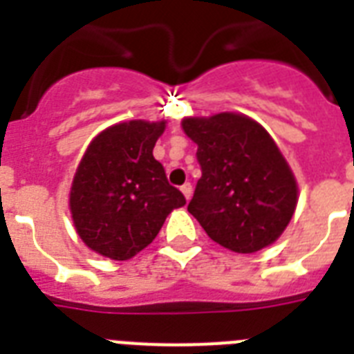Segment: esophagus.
Segmentation results:
<instances>
[{"label":"esophagus","instance_id":"esophagus-1","mask_svg":"<svg viewBox=\"0 0 354 354\" xmlns=\"http://www.w3.org/2000/svg\"><path fill=\"white\" fill-rule=\"evenodd\" d=\"M182 193H183V196H185V198H191V194H193V185H191V183H183L182 185Z\"/></svg>","mask_w":354,"mask_h":354}]
</instances>
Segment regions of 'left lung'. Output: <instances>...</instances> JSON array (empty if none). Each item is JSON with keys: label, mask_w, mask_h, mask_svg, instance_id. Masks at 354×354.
I'll list each match as a JSON object with an SVG mask.
<instances>
[{"label": "left lung", "mask_w": 354, "mask_h": 354, "mask_svg": "<svg viewBox=\"0 0 354 354\" xmlns=\"http://www.w3.org/2000/svg\"><path fill=\"white\" fill-rule=\"evenodd\" d=\"M182 127L198 145L202 169L187 211L205 233L236 253L277 241L296 209L297 185L270 133L230 112L187 118Z\"/></svg>", "instance_id": "left-lung-1"}]
</instances>
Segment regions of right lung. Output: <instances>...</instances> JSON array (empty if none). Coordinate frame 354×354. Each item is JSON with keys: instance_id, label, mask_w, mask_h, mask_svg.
Instances as JSON below:
<instances>
[{"instance_id": "1", "label": "right lung", "mask_w": 354, "mask_h": 354, "mask_svg": "<svg viewBox=\"0 0 354 354\" xmlns=\"http://www.w3.org/2000/svg\"><path fill=\"white\" fill-rule=\"evenodd\" d=\"M165 121H128L90 143L75 172L69 209L75 230L93 252L132 259L160 233L172 209L185 204L152 156Z\"/></svg>"}]
</instances>
